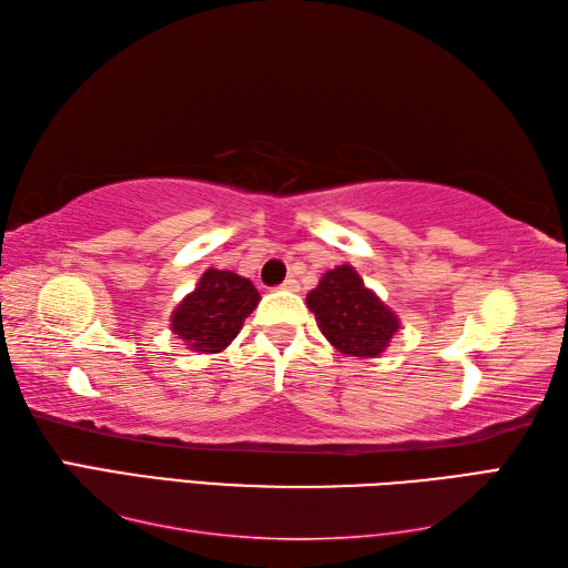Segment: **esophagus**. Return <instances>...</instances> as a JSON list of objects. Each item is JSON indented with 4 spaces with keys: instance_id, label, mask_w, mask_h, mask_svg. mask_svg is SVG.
I'll list each match as a JSON object with an SVG mask.
<instances>
[{
    "instance_id": "esophagus-1",
    "label": "esophagus",
    "mask_w": 568,
    "mask_h": 568,
    "mask_svg": "<svg viewBox=\"0 0 568 568\" xmlns=\"http://www.w3.org/2000/svg\"><path fill=\"white\" fill-rule=\"evenodd\" d=\"M297 287H300V283L295 281V277H285V283H283V291H297Z\"/></svg>"
}]
</instances>
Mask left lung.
I'll return each instance as SVG.
<instances>
[{
  "mask_svg": "<svg viewBox=\"0 0 568 568\" xmlns=\"http://www.w3.org/2000/svg\"><path fill=\"white\" fill-rule=\"evenodd\" d=\"M320 332L346 356L378 358L388 348L400 320L364 285L354 265H336L307 295Z\"/></svg>",
  "mask_w": 568,
  "mask_h": 568,
  "instance_id": "1",
  "label": "left lung"
}]
</instances>
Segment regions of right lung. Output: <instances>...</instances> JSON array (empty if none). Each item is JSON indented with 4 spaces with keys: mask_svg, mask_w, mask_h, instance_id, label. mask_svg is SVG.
Returning <instances> with one entry per match:
<instances>
[{
    "mask_svg": "<svg viewBox=\"0 0 568 568\" xmlns=\"http://www.w3.org/2000/svg\"><path fill=\"white\" fill-rule=\"evenodd\" d=\"M258 300L261 295L248 277L207 268L195 291L175 307L171 329L192 352L220 354L236 339Z\"/></svg>",
    "mask_w": 568,
    "mask_h": 568,
    "instance_id": "right-lung-1",
    "label": "right lung"
}]
</instances>
